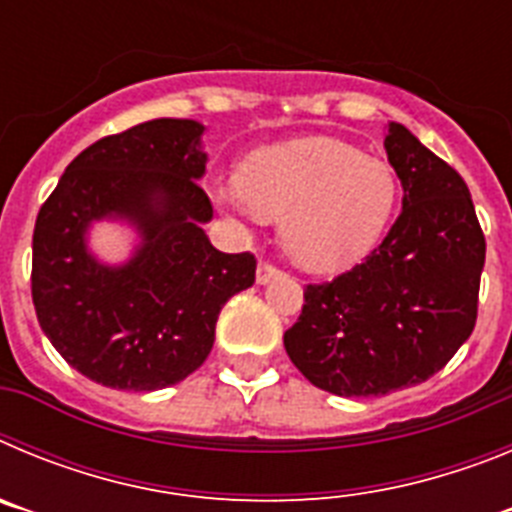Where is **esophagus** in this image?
Returning a JSON list of instances; mask_svg holds the SVG:
<instances>
[{
    "instance_id": "1",
    "label": "esophagus",
    "mask_w": 512,
    "mask_h": 512,
    "mask_svg": "<svg viewBox=\"0 0 512 512\" xmlns=\"http://www.w3.org/2000/svg\"><path fill=\"white\" fill-rule=\"evenodd\" d=\"M282 271H279V266L269 264V261H261L259 269H256V282L259 284H269L271 279H277Z\"/></svg>"
}]
</instances>
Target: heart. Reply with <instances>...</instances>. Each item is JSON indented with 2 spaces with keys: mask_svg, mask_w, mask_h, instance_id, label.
Masks as SVG:
<instances>
[{
  "mask_svg": "<svg viewBox=\"0 0 512 512\" xmlns=\"http://www.w3.org/2000/svg\"><path fill=\"white\" fill-rule=\"evenodd\" d=\"M217 202L251 217H282V243L300 266L338 271L377 246L397 202L390 164L333 138L266 148L241 179L215 189Z\"/></svg>",
  "mask_w": 512,
  "mask_h": 512,
  "instance_id": "b5f03b06",
  "label": "heart"
}]
</instances>
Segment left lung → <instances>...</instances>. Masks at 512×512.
<instances>
[{"mask_svg": "<svg viewBox=\"0 0 512 512\" xmlns=\"http://www.w3.org/2000/svg\"><path fill=\"white\" fill-rule=\"evenodd\" d=\"M384 148L405 192L395 225L354 269L307 284L284 333L292 364L338 397L425 382L477 323L485 233L467 184L400 122H390Z\"/></svg>", "mask_w": 512, "mask_h": 512, "instance_id": "1", "label": "left lung"}]
</instances>
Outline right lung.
<instances>
[{
    "mask_svg": "<svg viewBox=\"0 0 512 512\" xmlns=\"http://www.w3.org/2000/svg\"><path fill=\"white\" fill-rule=\"evenodd\" d=\"M205 125L140 122L107 135L66 166L33 233L38 323L76 372L112 390L151 392L187 379L212 351L225 302L256 282L253 253H223L202 223L212 202L197 179ZM139 228L141 246L122 267L86 251L94 219Z\"/></svg>",
    "mask_w": 512,
    "mask_h": 512,
    "instance_id": "add662e5",
    "label": "right lung"
}]
</instances>
